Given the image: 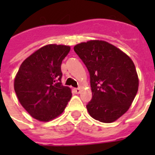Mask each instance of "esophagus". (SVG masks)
<instances>
[{"instance_id":"1","label":"esophagus","mask_w":155,"mask_h":155,"mask_svg":"<svg viewBox=\"0 0 155 155\" xmlns=\"http://www.w3.org/2000/svg\"><path fill=\"white\" fill-rule=\"evenodd\" d=\"M74 91L76 94H79L81 92V88H79V87H78V88H74Z\"/></svg>"}]
</instances>
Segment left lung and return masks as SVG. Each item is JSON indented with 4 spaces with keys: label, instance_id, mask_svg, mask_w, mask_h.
Instances as JSON below:
<instances>
[{
    "label": "left lung",
    "instance_id": "8db88e82",
    "mask_svg": "<svg viewBox=\"0 0 155 155\" xmlns=\"http://www.w3.org/2000/svg\"><path fill=\"white\" fill-rule=\"evenodd\" d=\"M74 50L90 74L92 98L86 105L94 120L113 123L129 109L136 96L139 80L134 62L109 42L91 40Z\"/></svg>",
    "mask_w": 155,
    "mask_h": 155
}]
</instances>
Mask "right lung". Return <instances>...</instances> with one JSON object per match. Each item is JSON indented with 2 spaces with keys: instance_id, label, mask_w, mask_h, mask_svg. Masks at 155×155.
I'll return each instance as SVG.
<instances>
[{
  "instance_id": "obj_1",
  "label": "right lung",
  "mask_w": 155,
  "mask_h": 155,
  "mask_svg": "<svg viewBox=\"0 0 155 155\" xmlns=\"http://www.w3.org/2000/svg\"><path fill=\"white\" fill-rule=\"evenodd\" d=\"M70 50L64 45L42 46L23 61L16 74L14 87L19 102L39 121L60 116L71 99V88L61 83V64Z\"/></svg>"
}]
</instances>
